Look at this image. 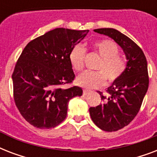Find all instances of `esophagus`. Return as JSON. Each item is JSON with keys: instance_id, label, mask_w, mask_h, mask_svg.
I'll return each instance as SVG.
<instances>
[{"instance_id": "34e87169", "label": "esophagus", "mask_w": 157, "mask_h": 157, "mask_svg": "<svg viewBox=\"0 0 157 157\" xmlns=\"http://www.w3.org/2000/svg\"><path fill=\"white\" fill-rule=\"evenodd\" d=\"M91 92V90H83V94L84 95H86V94H89V93H90Z\"/></svg>"}]
</instances>
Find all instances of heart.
Masks as SVG:
<instances>
[{
    "mask_svg": "<svg viewBox=\"0 0 157 157\" xmlns=\"http://www.w3.org/2000/svg\"><path fill=\"white\" fill-rule=\"evenodd\" d=\"M101 61L96 66V71H85L79 76L76 82L79 86L86 89H95L108 83H114L119 80L126 69V62L120 55L118 45L112 40L103 39L94 43ZM86 49L81 45H76L69 54V60L76 71L84 68ZM107 80H106L105 79Z\"/></svg>",
    "mask_w": 157,
    "mask_h": 157,
    "instance_id": "1",
    "label": "heart"
}]
</instances>
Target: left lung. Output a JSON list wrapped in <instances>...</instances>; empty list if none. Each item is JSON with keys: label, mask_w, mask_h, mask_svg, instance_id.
Returning a JSON list of instances; mask_svg holds the SVG:
<instances>
[{"label": "left lung", "mask_w": 157, "mask_h": 157, "mask_svg": "<svg viewBox=\"0 0 157 157\" xmlns=\"http://www.w3.org/2000/svg\"><path fill=\"white\" fill-rule=\"evenodd\" d=\"M94 32L112 38L123 49L128 59L121 77L108 87L107 95L98 92L103 103L90 108L94 123L104 131H117L130 123L140 110L149 85L146 57L136 43L113 28Z\"/></svg>", "instance_id": "left-lung-1"}]
</instances>
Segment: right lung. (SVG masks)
I'll list each match as a JSON object with an SVG mask.
<instances>
[{
	"mask_svg": "<svg viewBox=\"0 0 157 157\" xmlns=\"http://www.w3.org/2000/svg\"><path fill=\"white\" fill-rule=\"evenodd\" d=\"M89 30L55 28L31 40L16 62L12 74L13 100L27 121L50 129L65 120L71 98L83 90L71 85L75 74L69 54Z\"/></svg>",
	"mask_w": 157,
	"mask_h": 157,
	"instance_id": "1",
	"label": "right lung"
}]
</instances>
